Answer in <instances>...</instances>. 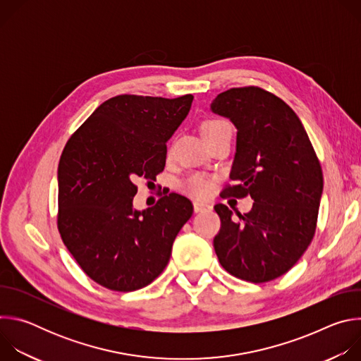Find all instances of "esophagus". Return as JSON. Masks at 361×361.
Returning a JSON list of instances; mask_svg holds the SVG:
<instances>
[{
    "label": "esophagus",
    "mask_w": 361,
    "mask_h": 361,
    "mask_svg": "<svg viewBox=\"0 0 361 361\" xmlns=\"http://www.w3.org/2000/svg\"><path fill=\"white\" fill-rule=\"evenodd\" d=\"M192 205H194V212L195 213H201V212H205V210H212V205L205 204V202H201V201H194Z\"/></svg>",
    "instance_id": "obj_1"
}]
</instances>
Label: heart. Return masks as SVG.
Segmentation results:
<instances>
[{
    "label": "heart",
    "instance_id": "b5f03b06",
    "mask_svg": "<svg viewBox=\"0 0 361 361\" xmlns=\"http://www.w3.org/2000/svg\"><path fill=\"white\" fill-rule=\"evenodd\" d=\"M224 131H231V127L227 121L220 118H209L201 124V133L205 140H210ZM181 190L197 198H207L214 190V180L202 174H191L181 183Z\"/></svg>",
    "mask_w": 361,
    "mask_h": 361
}]
</instances>
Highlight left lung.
I'll use <instances>...</instances> for the list:
<instances>
[{
	"label": "left lung",
	"mask_w": 361,
	"mask_h": 361,
	"mask_svg": "<svg viewBox=\"0 0 361 361\" xmlns=\"http://www.w3.org/2000/svg\"><path fill=\"white\" fill-rule=\"evenodd\" d=\"M212 110L237 127V151L223 198L254 200L233 220L214 205L221 228L214 237L219 262L231 276L267 283L286 274L310 245L323 192V171L297 114L262 87L230 88Z\"/></svg>",
	"instance_id": "8db88e82"
}]
</instances>
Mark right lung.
I'll return each mask as SVG.
<instances>
[{
    "label": "right lung",
    "mask_w": 361,
    "mask_h": 361,
    "mask_svg": "<svg viewBox=\"0 0 361 361\" xmlns=\"http://www.w3.org/2000/svg\"><path fill=\"white\" fill-rule=\"evenodd\" d=\"M192 95L113 97L68 138L59 164L57 227L81 270L114 291L140 290L169 264L173 243L192 216L170 192L133 209L135 180L164 170L167 140L187 117Z\"/></svg>",
    "instance_id": "1"
}]
</instances>
